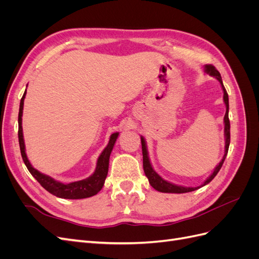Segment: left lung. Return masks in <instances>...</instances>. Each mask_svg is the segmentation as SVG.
Instances as JSON below:
<instances>
[{"mask_svg":"<svg viewBox=\"0 0 259 259\" xmlns=\"http://www.w3.org/2000/svg\"><path fill=\"white\" fill-rule=\"evenodd\" d=\"M204 71L211 75L216 77L218 80V82L221 83L223 91H224V101L226 105V113H225V117H224V123H225V138H226V144H225V154L223 156L222 161L219 162L218 165L215 167L213 174H211L203 185H201L200 187H183V186H177L171 183L166 182L164 180L156 171L152 168V165L150 163V160H149L148 156V150H147V146H146V142L144 137L142 136L140 139H142V149H143V165H144V170L145 174L149 180V184H150L155 190H158L160 192H165V193H186V192H191L199 189V188L207 185L208 183H210L211 180L214 179V177L217 175V173L219 171V169L222 168L224 161L227 156V153H228V149H229V145H230V121H229V116H228V112H229V98H228V93H227L225 86L223 84V80L221 73L218 72V70H216V68L211 65H206L204 67Z\"/></svg>","mask_w":259,"mask_h":259,"instance_id":"obj_1","label":"left lung"}]
</instances>
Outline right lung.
Masks as SVG:
<instances>
[{
    "label": "right lung",
    "mask_w": 259,
    "mask_h": 259,
    "mask_svg": "<svg viewBox=\"0 0 259 259\" xmlns=\"http://www.w3.org/2000/svg\"><path fill=\"white\" fill-rule=\"evenodd\" d=\"M26 92L23 94V96L20 100L19 106V113H18V139H19V147L22 160L25 162L28 170L31 173L40 185L44 188L45 190H48L50 193L56 195L58 198L62 199H85L93 197V195L97 194L101 188H103L105 184V179L108 174L109 168V158H110L111 151L113 149V146L116 142L119 133H113L110 136V140L107 145V147L104 149V151L101 152L99 158L97 160V166L95 171L92 176L89 178L79 180V182L70 183V184H62L60 182H57L54 178L44 175L40 173L37 169H35L32 165H31L27 154H26V148H25V142H23V135H22V126H21V116H22V110H23V100H25Z\"/></svg>",
    "instance_id": "1"
}]
</instances>
